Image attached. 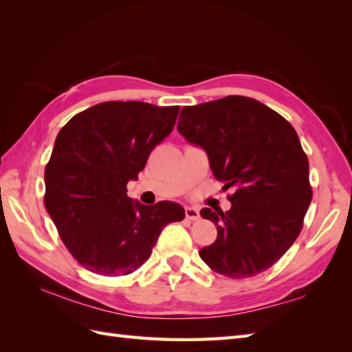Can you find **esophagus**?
<instances>
[{
    "mask_svg": "<svg viewBox=\"0 0 352 352\" xmlns=\"http://www.w3.org/2000/svg\"><path fill=\"white\" fill-rule=\"evenodd\" d=\"M184 212H186V218H188L189 221H198L199 219L198 208H195V207H186Z\"/></svg>",
    "mask_w": 352,
    "mask_h": 352,
    "instance_id": "obj_1",
    "label": "esophagus"
}]
</instances>
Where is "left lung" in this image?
Segmentation results:
<instances>
[{
  "instance_id": "1",
  "label": "left lung",
  "mask_w": 352,
  "mask_h": 352,
  "mask_svg": "<svg viewBox=\"0 0 352 352\" xmlns=\"http://www.w3.org/2000/svg\"><path fill=\"white\" fill-rule=\"evenodd\" d=\"M177 129L206 149L223 190L233 189L228 212L201 210L218 237L199 257L230 278L266 271L300 236L313 197L309 160L295 129L241 95L183 107Z\"/></svg>"
}]
</instances>
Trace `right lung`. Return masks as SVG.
<instances>
[{"mask_svg":"<svg viewBox=\"0 0 352 352\" xmlns=\"http://www.w3.org/2000/svg\"><path fill=\"white\" fill-rule=\"evenodd\" d=\"M178 106L107 101L71 118L45 168V207L62 242L87 271L129 275L149 258L162 230L184 219L169 201H131L149 153L174 129Z\"/></svg>","mask_w":352,"mask_h":352,"instance_id":"1","label":"right lung"}]
</instances>
